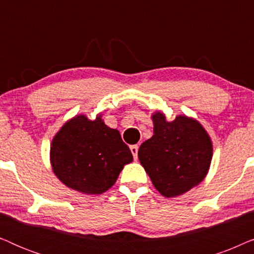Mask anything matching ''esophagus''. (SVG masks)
<instances>
[{"label":"esophagus","instance_id":"esophagus-1","mask_svg":"<svg viewBox=\"0 0 254 254\" xmlns=\"http://www.w3.org/2000/svg\"><path fill=\"white\" fill-rule=\"evenodd\" d=\"M130 151H131V154H133L134 159H135V161H136V159H137V151H138L137 145L136 144L130 145Z\"/></svg>","mask_w":254,"mask_h":254}]
</instances>
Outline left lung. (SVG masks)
<instances>
[{
  "label": "left lung",
  "mask_w": 254,
  "mask_h": 254,
  "mask_svg": "<svg viewBox=\"0 0 254 254\" xmlns=\"http://www.w3.org/2000/svg\"><path fill=\"white\" fill-rule=\"evenodd\" d=\"M152 121L154 135L138 148V159L162 195L178 196L206 177L213 157L211 140L199 121L186 116L169 123L156 112Z\"/></svg>",
  "instance_id": "obj_1"
}]
</instances>
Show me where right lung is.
Instances as JSON below:
<instances>
[{
    "instance_id": "1",
    "label": "right lung",
    "mask_w": 254,
    "mask_h": 254,
    "mask_svg": "<svg viewBox=\"0 0 254 254\" xmlns=\"http://www.w3.org/2000/svg\"><path fill=\"white\" fill-rule=\"evenodd\" d=\"M133 161L119 130L102 117L76 116L67 121L51 144L53 172L65 186L84 194H102L114 185L124 166Z\"/></svg>"
}]
</instances>
